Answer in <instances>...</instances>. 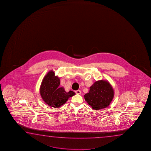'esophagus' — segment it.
I'll use <instances>...</instances> for the list:
<instances>
[{
  "label": "esophagus",
  "instance_id": "34e87169",
  "mask_svg": "<svg viewBox=\"0 0 151 151\" xmlns=\"http://www.w3.org/2000/svg\"><path fill=\"white\" fill-rule=\"evenodd\" d=\"M75 92H76V93L77 94H79V95H80V94L81 93V90H76Z\"/></svg>",
  "mask_w": 151,
  "mask_h": 151
}]
</instances>
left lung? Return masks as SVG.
<instances>
[{"instance_id":"8db88e82","label":"left lung","mask_w":151,"mask_h":151,"mask_svg":"<svg viewBox=\"0 0 151 151\" xmlns=\"http://www.w3.org/2000/svg\"><path fill=\"white\" fill-rule=\"evenodd\" d=\"M114 96V91L110 83L106 80L97 81L90 87L84 99L93 109L100 110L107 107Z\"/></svg>"}]
</instances>
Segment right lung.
<instances>
[{"label": "right lung", "mask_w": 151, "mask_h": 151, "mask_svg": "<svg viewBox=\"0 0 151 151\" xmlns=\"http://www.w3.org/2000/svg\"><path fill=\"white\" fill-rule=\"evenodd\" d=\"M60 79L51 70L44 77L40 89L44 101L50 107L58 108L67 102L69 98L76 95L73 91L66 92L63 87H60Z\"/></svg>", "instance_id": "1"}]
</instances>
